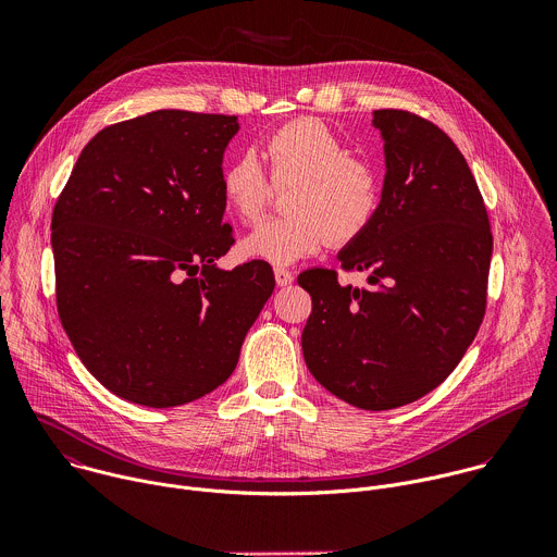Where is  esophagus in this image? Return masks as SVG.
I'll return each mask as SVG.
<instances>
[{"instance_id": "esophagus-1", "label": "esophagus", "mask_w": 557, "mask_h": 557, "mask_svg": "<svg viewBox=\"0 0 557 557\" xmlns=\"http://www.w3.org/2000/svg\"><path fill=\"white\" fill-rule=\"evenodd\" d=\"M293 280H295V275H293L290 271L280 269V267L275 269V284H277V286H288Z\"/></svg>"}]
</instances>
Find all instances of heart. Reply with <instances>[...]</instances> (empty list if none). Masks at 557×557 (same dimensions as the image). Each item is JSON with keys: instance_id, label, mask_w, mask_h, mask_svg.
<instances>
[{"instance_id": "b5f03b06", "label": "heart", "mask_w": 557, "mask_h": 557, "mask_svg": "<svg viewBox=\"0 0 557 557\" xmlns=\"http://www.w3.org/2000/svg\"><path fill=\"white\" fill-rule=\"evenodd\" d=\"M264 158L275 187H290L284 218L262 222L243 243V251L275 267L320 253L326 243L348 245L359 237L381 205L379 168L350 153L348 143L324 121L295 119L264 140ZM222 198L243 222H256L273 186L258 161L245 151L224 165Z\"/></svg>"}]
</instances>
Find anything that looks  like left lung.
Here are the masks:
<instances>
[{
  "label": "left lung",
  "mask_w": 557,
  "mask_h": 557,
  "mask_svg": "<svg viewBox=\"0 0 557 557\" xmlns=\"http://www.w3.org/2000/svg\"><path fill=\"white\" fill-rule=\"evenodd\" d=\"M385 178L368 228L337 260L372 288L304 271L312 312L304 361L331 394L361 410H392L441 385L479 333L494 237L465 156L434 123L376 110Z\"/></svg>",
  "instance_id": "1"
}]
</instances>
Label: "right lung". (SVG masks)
I'll list each match as a JSON object with an SVG mask.
<instances>
[{
	"mask_svg": "<svg viewBox=\"0 0 557 557\" xmlns=\"http://www.w3.org/2000/svg\"><path fill=\"white\" fill-rule=\"evenodd\" d=\"M237 116L158 110L101 129L52 211L57 308L90 374L125 401L174 408L222 385L275 288L253 260L215 264L222 156Z\"/></svg>",
	"mask_w": 557,
	"mask_h": 557,
	"instance_id": "add662e5",
	"label": "right lung"
}]
</instances>
